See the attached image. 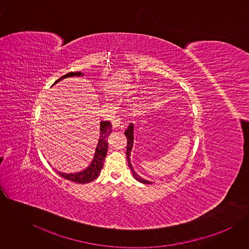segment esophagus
Segmentation results:
<instances>
[{
  "label": "esophagus",
  "mask_w": 249,
  "mask_h": 249,
  "mask_svg": "<svg viewBox=\"0 0 249 249\" xmlns=\"http://www.w3.org/2000/svg\"><path fill=\"white\" fill-rule=\"evenodd\" d=\"M122 124H123V123H122V121L119 118H114V120L112 121V126H113L114 129L123 127Z\"/></svg>",
  "instance_id": "1"
}]
</instances>
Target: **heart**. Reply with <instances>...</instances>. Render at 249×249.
<instances>
[{
  "label": "heart",
  "instance_id": "1",
  "mask_svg": "<svg viewBox=\"0 0 249 249\" xmlns=\"http://www.w3.org/2000/svg\"><path fill=\"white\" fill-rule=\"evenodd\" d=\"M146 87L141 85H132L128 87V90H126L129 93H136V94H143L145 92Z\"/></svg>",
  "mask_w": 249,
  "mask_h": 249
}]
</instances>
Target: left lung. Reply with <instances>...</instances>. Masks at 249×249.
<instances>
[{
	"mask_svg": "<svg viewBox=\"0 0 249 249\" xmlns=\"http://www.w3.org/2000/svg\"><path fill=\"white\" fill-rule=\"evenodd\" d=\"M124 135H125L126 140H127V145H126L127 163H128L130 171H131V173L133 175V178H135L137 181L142 183V184H151L152 182L143 179L140 176H138V174H136V172H134V170L132 168V165H131V162H130V154H131V150H132L133 143H134V124H129V125L127 126V128L124 131Z\"/></svg>",
	"mask_w": 249,
	"mask_h": 249,
	"instance_id": "8db88e82",
	"label": "left lung"
}]
</instances>
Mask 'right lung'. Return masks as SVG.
I'll list each match as a JSON object with an SVG mask.
<instances>
[{
    "mask_svg": "<svg viewBox=\"0 0 249 249\" xmlns=\"http://www.w3.org/2000/svg\"><path fill=\"white\" fill-rule=\"evenodd\" d=\"M84 73L81 71H71L68 72L64 75H62L60 78H58L53 85L56 84L57 82H59L60 80L67 78V77H71V76H83ZM100 139L98 141V144L96 147V151L94 154V158L91 162V164L84 169L81 172L78 173H74V174H65V173H61V172H57L59 176H61L62 178H66L68 180H71L72 182H76V183H80V184H86L89 183L91 181H93L94 179L99 177L104 164H105V160H106V156H107V148H108V136L111 134L112 132V124H110V122L107 121H103L100 124Z\"/></svg>",
    "mask_w": 249,
    "mask_h": 249,
    "instance_id": "right-lung-1",
    "label": "right lung"
}]
</instances>
